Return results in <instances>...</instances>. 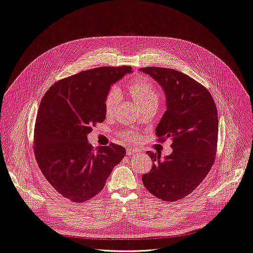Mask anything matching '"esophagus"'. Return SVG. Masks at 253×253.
I'll return each mask as SVG.
<instances>
[{
	"label": "esophagus",
	"instance_id": "34e87169",
	"mask_svg": "<svg viewBox=\"0 0 253 253\" xmlns=\"http://www.w3.org/2000/svg\"><path fill=\"white\" fill-rule=\"evenodd\" d=\"M138 151L136 150V149H133V148H127L126 149V154L127 155H133V154H135V153H137Z\"/></svg>",
	"mask_w": 253,
	"mask_h": 253
}]
</instances>
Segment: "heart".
Instances as JSON below:
<instances>
[{
	"label": "heart",
	"instance_id": "obj_1",
	"mask_svg": "<svg viewBox=\"0 0 253 253\" xmlns=\"http://www.w3.org/2000/svg\"><path fill=\"white\" fill-rule=\"evenodd\" d=\"M129 90L133 94L137 104L142 107L150 103H159L160 94L154 83L147 77L136 76L129 83ZM120 101V90L118 87H112L107 92L105 97V113L112 115L116 110V107ZM123 136L128 140L130 138L128 131L123 134Z\"/></svg>",
	"mask_w": 253,
	"mask_h": 253
}]
</instances>
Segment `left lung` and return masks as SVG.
<instances>
[{"label":"left lung","instance_id":"1","mask_svg":"<svg viewBox=\"0 0 253 253\" xmlns=\"http://www.w3.org/2000/svg\"><path fill=\"white\" fill-rule=\"evenodd\" d=\"M163 87L167 110L155 128L160 142L171 139L173 152L147 151L152 160L149 173L142 176L146 189L163 201L181 200L194 191L210 172L217 150V108L208 89L174 69H140Z\"/></svg>","mask_w":253,"mask_h":253}]
</instances>
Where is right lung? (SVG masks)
<instances>
[{"label": "right lung", "mask_w": 253, "mask_h": 253, "mask_svg": "<svg viewBox=\"0 0 253 253\" xmlns=\"http://www.w3.org/2000/svg\"><path fill=\"white\" fill-rule=\"evenodd\" d=\"M131 67H100L54 83L41 100L34 131L40 170L64 198L82 203L104 188L126 148L111 143L93 148L87 135L106 117L105 97Z\"/></svg>", "instance_id": "obj_1"}]
</instances>
